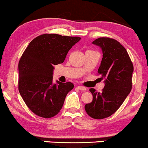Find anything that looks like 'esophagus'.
I'll use <instances>...</instances> for the list:
<instances>
[{"mask_svg": "<svg viewBox=\"0 0 148 148\" xmlns=\"http://www.w3.org/2000/svg\"><path fill=\"white\" fill-rule=\"evenodd\" d=\"M77 88H79L80 90H86V88L84 87V86H78Z\"/></svg>", "mask_w": 148, "mask_h": 148, "instance_id": "esophagus-1", "label": "esophagus"}]
</instances>
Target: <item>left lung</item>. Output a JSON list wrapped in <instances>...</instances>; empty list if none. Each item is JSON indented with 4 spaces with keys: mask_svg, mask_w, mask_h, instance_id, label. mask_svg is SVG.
<instances>
[{
    "mask_svg": "<svg viewBox=\"0 0 148 148\" xmlns=\"http://www.w3.org/2000/svg\"><path fill=\"white\" fill-rule=\"evenodd\" d=\"M92 44L102 50L98 74L104 79L105 86L101 92L90 89L92 101L85 105V110L91 118L103 119L120 108L132 90L134 66L126 49L114 39L99 37Z\"/></svg>",
    "mask_w": 148,
    "mask_h": 148,
    "instance_id": "8db88e82",
    "label": "left lung"
}]
</instances>
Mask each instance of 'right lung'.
Instances as JSON below:
<instances>
[{"instance_id": "obj_1", "label": "right lung", "mask_w": 148, "mask_h": 148, "mask_svg": "<svg viewBox=\"0 0 148 148\" xmlns=\"http://www.w3.org/2000/svg\"><path fill=\"white\" fill-rule=\"evenodd\" d=\"M81 40L79 37L43 34L30 42L18 62V91L35 115L45 118L60 112L71 82L53 83L54 65L62 63L67 53Z\"/></svg>"}]
</instances>
